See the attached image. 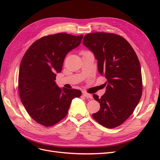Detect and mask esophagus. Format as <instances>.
<instances>
[{
	"mask_svg": "<svg viewBox=\"0 0 160 160\" xmlns=\"http://www.w3.org/2000/svg\"><path fill=\"white\" fill-rule=\"evenodd\" d=\"M83 95L84 97H85L86 98H89V99H92L93 98V96H92L91 94L86 93V92H83Z\"/></svg>",
	"mask_w": 160,
	"mask_h": 160,
	"instance_id": "1",
	"label": "esophagus"
}]
</instances>
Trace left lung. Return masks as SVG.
<instances>
[{"instance_id": "8db88e82", "label": "left lung", "mask_w": 160, "mask_h": 160, "mask_svg": "<svg viewBox=\"0 0 160 160\" xmlns=\"http://www.w3.org/2000/svg\"><path fill=\"white\" fill-rule=\"evenodd\" d=\"M83 45L93 52L98 71L107 79L105 93L93 98L100 109L92 114L107 128L119 126L133 112L142 94L141 66L132 47L122 36L103 32L89 33Z\"/></svg>"}]
</instances>
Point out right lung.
<instances>
[{"mask_svg": "<svg viewBox=\"0 0 160 160\" xmlns=\"http://www.w3.org/2000/svg\"><path fill=\"white\" fill-rule=\"evenodd\" d=\"M83 36L65 32L43 37L24 55L18 72V93L31 117L43 126L57 123L68 113L71 101L80 90L61 89L55 83L66 55L78 47Z\"/></svg>", "mask_w": 160, "mask_h": 160, "instance_id": "add662e5", "label": "right lung"}]
</instances>
